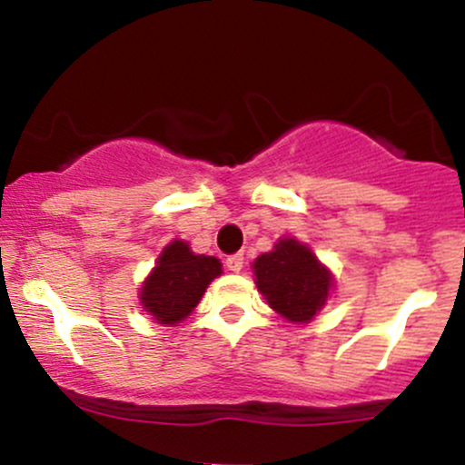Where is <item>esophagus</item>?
Masks as SVG:
<instances>
[{
  "label": "esophagus",
  "instance_id": "esophagus-1",
  "mask_svg": "<svg viewBox=\"0 0 465 465\" xmlns=\"http://www.w3.org/2000/svg\"><path fill=\"white\" fill-rule=\"evenodd\" d=\"M242 264H244V258L240 253L229 255V258L225 260V266H227L229 271H232V273H238V271L242 269Z\"/></svg>",
  "mask_w": 465,
  "mask_h": 465
}]
</instances>
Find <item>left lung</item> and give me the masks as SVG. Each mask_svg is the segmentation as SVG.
Segmentation results:
<instances>
[{
	"instance_id": "left-lung-1",
	"label": "left lung",
	"mask_w": 465,
	"mask_h": 465,
	"mask_svg": "<svg viewBox=\"0 0 465 465\" xmlns=\"http://www.w3.org/2000/svg\"><path fill=\"white\" fill-rule=\"evenodd\" d=\"M266 303L291 323H311L328 302L334 275L308 244L284 236L251 264Z\"/></svg>"
}]
</instances>
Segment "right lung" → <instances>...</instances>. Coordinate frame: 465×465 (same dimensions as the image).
Returning a JSON list of instances; mask_svg holds the SVG:
<instances>
[{"label": "right lung", "mask_w": 465, "mask_h": 465, "mask_svg": "<svg viewBox=\"0 0 465 465\" xmlns=\"http://www.w3.org/2000/svg\"><path fill=\"white\" fill-rule=\"evenodd\" d=\"M221 273L223 264L214 255H199L185 240H173L165 244L153 271L142 282V308L154 323L177 325L190 317L207 286Z\"/></svg>", "instance_id": "1"}]
</instances>
